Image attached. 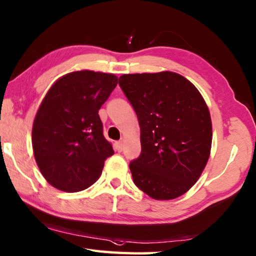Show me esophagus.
<instances>
[{
  "instance_id": "obj_1",
  "label": "esophagus",
  "mask_w": 256,
  "mask_h": 256,
  "mask_svg": "<svg viewBox=\"0 0 256 256\" xmlns=\"http://www.w3.org/2000/svg\"><path fill=\"white\" fill-rule=\"evenodd\" d=\"M115 149L118 151V152H120V151L123 150V142L122 141H118L115 144Z\"/></svg>"
}]
</instances>
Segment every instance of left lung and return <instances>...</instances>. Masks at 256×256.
Wrapping results in <instances>:
<instances>
[{
	"instance_id": "left-lung-1",
	"label": "left lung",
	"mask_w": 256,
	"mask_h": 256,
	"mask_svg": "<svg viewBox=\"0 0 256 256\" xmlns=\"http://www.w3.org/2000/svg\"><path fill=\"white\" fill-rule=\"evenodd\" d=\"M136 112L141 154L130 162L133 182L154 200L176 198L192 188L208 162L210 112L193 84L175 72L120 76Z\"/></svg>"
}]
</instances>
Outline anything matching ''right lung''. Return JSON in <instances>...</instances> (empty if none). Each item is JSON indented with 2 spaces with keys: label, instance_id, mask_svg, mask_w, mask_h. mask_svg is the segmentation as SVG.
<instances>
[{
  "label": "right lung",
  "instance_id": "obj_1",
  "mask_svg": "<svg viewBox=\"0 0 256 256\" xmlns=\"http://www.w3.org/2000/svg\"><path fill=\"white\" fill-rule=\"evenodd\" d=\"M118 76L89 70L63 76L42 99L32 126V149L48 183L64 192L86 190L114 154L98 115Z\"/></svg>",
  "mask_w": 256,
  "mask_h": 256
}]
</instances>
